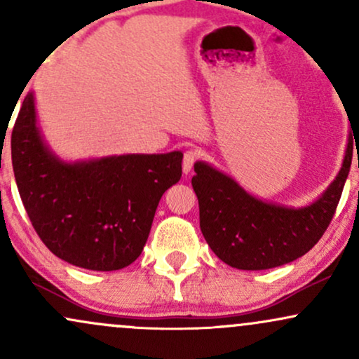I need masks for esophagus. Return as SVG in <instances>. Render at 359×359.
<instances>
[{
	"label": "esophagus",
	"mask_w": 359,
	"mask_h": 359,
	"mask_svg": "<svg viewBox=\"0 0 359 359\" xmlns=\"http://www.w3.org/2000/svg\"><path fill=\"white\" fill-rule=\"evenodd\" d=\"M197 158H199V151L194 150V148H191V150H187L184 154V162H182V168L185 174H189V172L192 170L194 163L197 162Z\"/></svg>",
	"instance_id": "esophagus-1"
}]
</instances>
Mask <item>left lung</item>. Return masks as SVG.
<instances>
[{"label":"left lung","instance_id":"left-lung-1","mask_svg":"<svg viewBox=\"0 0 359 359\" xmlns=\"http://www.w3.org/2000/svg\"><path fill=\"white\" fill-rule=\"evenodd\" d=\"M353 135L334 182L302 209L255 199L233 179L197 162L192 187L199 199L201 231L216 257L233 269L266 270L306 255L323 238L339 204L351 167Z\"/></svg>","mask_w":359,"mask_h":359}]
</instances>
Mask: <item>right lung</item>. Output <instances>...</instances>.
I'll return each mask as SVG.
<instances>
[{"instance_id": "obj_1", "label": "right lung", "mask_w": 359, "mask_h": 359, "mask_svg": "<svg viewBox=\"0 0 359 359\" xmlns=\"http://www.w3.org/2000/svg\"><path fill=\"white\" fill-rule=\"evenodd\" d=\"M182 154L62 163L43 147L34 96L11 131V162L32 226L55 257L81 269H125L142 255L163 192L182 177Z\"/></svg>"}]
</instances>
